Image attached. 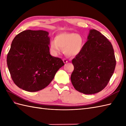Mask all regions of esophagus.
<instances>
[{
    "label": "esophagus",
    "mask_w": 126,
    "mask_h": 126,
    "mask_svg": "<svg viewBox=\"0 0 126 126\" xmlns=\"http://www.w3.org/2000/svg\"><path fill=\"white\" fill-rule=\"evenodd\" d=\"M63 63H67L68 62V61H67V60L66 59H63Z\"/></svg>",
    "instance_id": "obj_1"
}]
</instances>
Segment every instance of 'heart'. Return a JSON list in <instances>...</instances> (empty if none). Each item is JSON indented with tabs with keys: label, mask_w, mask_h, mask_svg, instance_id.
<instances>
[{
	"label": "heart",
	"mask_w": 126,
	"mask_h": 126,
	"mask_svg": "<svg viewBox=\"0 0 126 126\" xmlns=\"http://www.w3.org/2000/svg\"><path fill=\"white\" fill-rule=\"evenodd\" d=\"M83 38L81 35L73 32H63L55 37L50 44L52 51L57 53L63 49L64 54L68 57H75L81 51Z\"/></svg>",
	"instance_id": "obj_1"
}]
</instances>
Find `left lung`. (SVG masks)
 I'll return each mask as SVG.
<instances>
[{
  "label": "left lung",
  "instance_id": "obj_1",
  "mask_svg": "<svg viewBox=\"0 0 126 126\" xmlns=\"http://www.w3.org/2000/svg\"><path fill=\"white\" fill-rule=\"evenodd\" d=\"M87 39L72 61L74 68L71 80L78 92L93 94L107 85L115 70L116 60L112 45L98 31H89Z\"/></svg>",
  "mask_w": 126,
  "mask_h": 126
}]
</instances>
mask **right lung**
Here are the masks:
<instances>
[{
  "label": "right lung",
  "mask_w": 126,
  "mask_h": 126,
  "mask_svg": "<svg viewBox=\"0 0 126 126\" xmlns=\"http://www.w3.org/2000/svg\"><path fill=\"white\" fill-rule=\"evenodd\" d=\"M48 32L28 30L16 35L7 56L11 77L26 91H40L48 86L64 65L59 58L50 54Z\"/></svg>",
  "instance_id": "1"
}]
</instances>
